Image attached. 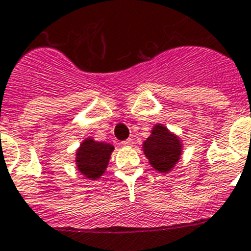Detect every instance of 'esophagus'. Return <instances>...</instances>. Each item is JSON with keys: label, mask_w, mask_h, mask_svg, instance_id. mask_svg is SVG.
Returning a JSON list of instances; mask_svg holds the SVG:
<instances>
[{"label": "esophagus", "mask_w": 251, "mask_h": 251, "mask_svg": "<svg viewBox=\"0 0 251 251\" xmlns=\"http://www.w3.org/2000/svg\"><path fill=\"white\" fill-rule=\"evenodd\" d=\"M132 144H134V142H132V139H126L122 142V146H125V147H131Z\"/></svg>", "instance_id": "1"}]
</instances>
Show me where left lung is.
Returning a JSON list of instances; mask_svg holds the SVG:
<instances>
[{
    "label": "left lung",
    "instance_id": "8db88e82",
    "mask_svg": "<svg viewBox=\"0 0 251 251\" xmlns=\"http://www.w3.org/2000/svg\"><path fill=\"white\" fill-rule=\"evenodd\" d=\"M142 148L151 166L158 173L168 174L180 160L183 144L176 134L170 131L165 125L156 124Z\"/></svg>",
    "mask_w": 251,
    "mask_h": 251
}]
</instances>
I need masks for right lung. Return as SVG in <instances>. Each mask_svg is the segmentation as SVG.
I'll return each instance as SVG.
<instances>
[{"label":"right lung","instance_id":"add662e5","mask_svg":"<svg viewBox=\"0 0 251 251\" xmlns=\"http://www.w3.org/2000/svg\"><path fill=\"white\" fill-rule=\"evenodd\" d=\"M115 147L86 138L76 151V168L87 179L97 180L104 174Z\"/></svg>","mask_w":251,"mask_h":251}]
</instances>
